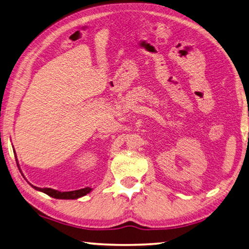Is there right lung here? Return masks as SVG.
Masks as SVG:
<instances>
[{"label":"right lung","mask_w":249,"mask_h":249,"mask_svg":"<svg viewBox=\"0 0 249 249\" xmlns=\"http://www.w3.org/2000/svg\"><path fill=\"white\" fill-rule=\"evenodd\" d=\"M33 188L36 190H38V191L44 192L45 194H47V196H50L53 198H59V199H75V198L86 196L87 193H89L91 191L90 188H84V189L75 190V191H69V192H60L51 188H43V189L37 188V187H33Z\"/></svg>","instance_id":"add662e5"}]
</instances>
